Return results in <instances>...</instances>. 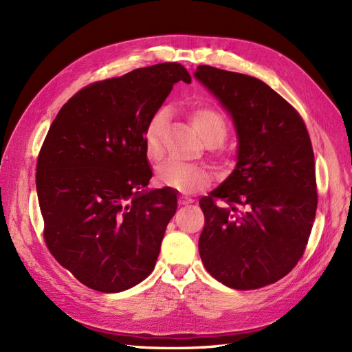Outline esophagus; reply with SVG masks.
Returning a JSON list of instances; mask_svg holds the SVG:
<instances>
[{
    "instance_id": "1",
    "label": "esophagus",
    "mask_w": 352,
    "mask_h": 352,
    "mask_svg": "<svg viewBox=\"0 0 352 352\" xmlns=\"http://www.w3.org/2000/svg\"><path fill=\"white\" fill-rule=\"evenodd\" d=\"M190 203H192L190 198H186V197H180V198H178V204H180V206H188V204H190Z\"/></svg>"
}]
</instances>
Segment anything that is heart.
<instances>
[{
	"mask_svg": "<svg viewBox=\"0 0 352 352\" xmlns=\"http://www.w3.org/2000/svg\"><path fill=\"white\" fill-rule=\"evenodd\" d=\"M193 129L208 146L218 145L228 136L226 115L213 106H198L189 113ZM169 122V110L160 109L149 118L144 130V148L149 162L157 163L164 155V133ZM222 159V153L218 154ZM157 178L168 188L183 193H195L206 189L212 182L208 169L195 164L164 162L157 168Z\"/></svg>",
	"mask_w": 352,
	"mask_h": 352,
	"instance_id": "b5f03b06",
	"label": "heart"
}]
</instances>
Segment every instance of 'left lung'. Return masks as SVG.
I'll use <instances>...</instances> for the list:
<instances>
[{"label": "left lung", "mask_w": 352, "mask_h": 352, "mask_svg": "<svg viewBox=\"0 0 352 352\" xmlns=\"http://www.w3.org/2000/svg\"><path fill=\"white\" fill-rule=\"evenodd\" d=\"M239 136L237 166L199 199V256L226 286L254 290L281 280L302 257L318 207L315 154L301 115L263 81L199 65Z\"/></svg>", "instance_id": "1"}]
</instances>
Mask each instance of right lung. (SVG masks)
<instances>
[{"mask_svg":"<svg viewBox=\"0 0 352 352\" xmlns=\"http://www.w3.org/2000/svg\"><path fill=\"white\" fill-rule=\"evenodd\" d=\"M180 63H159L95 81L58 111L37 157L43 239L85 286L115 294L153 272L177 212L170 188L142 192L153 177L144 130L177 81Z\"/></svg>","mask_w":352,"mask_h":352,"instance_id":"obj_1","label":"right lung"}]
</instances>
